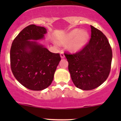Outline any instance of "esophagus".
I'll return each mask as SVG.
<instances>
[{
    "label": "esophagus",
    "mask_w": 121,
    "mask_h": 121,
    "mask_svg": "<svg viewBox=\"0 0 121 121\" xmlns=\"http://www.w3.org/2000/svg\"><path fill=\"white\" fill-rule=\"evenodd\" d=\"M60 57H61V58H62V59L65 57V55H64V53H62V52H61V53H60Z\"/></svg>",
    "instance_id": "esophagus-1"
}]
</instances>
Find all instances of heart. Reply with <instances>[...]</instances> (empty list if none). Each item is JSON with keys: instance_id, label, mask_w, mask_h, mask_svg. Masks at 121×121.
I'll return each mask as SVG.
<instances>
[{"instance_id": "b5f03b06", "label": "heart", "mask_w": 121, "mask_h": 121, "mask_svg": "<svg viewBox=\"0 0 121 121\" xmlns=\"http://www.w3.org/2000/svg\"><path fill=\"white\" fill-rule=\"evenodd\" d=\"M89 38L88 32L76 28L64 35L59 40L60 44L68 45V49L73 52L82 50L86 44Z\"/></svg>"}]
</instances>
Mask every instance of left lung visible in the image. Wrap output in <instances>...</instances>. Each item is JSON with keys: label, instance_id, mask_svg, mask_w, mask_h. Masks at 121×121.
<instances>
[{"label": "left lung", "instance_id": "obj_1", "mask_svg": "<svg viewBox=\"0 0 121 121\" xmlns=\"http://www.w3.org/2000/svg\"><path fill=\"white\" fill-rule=\"evenodd\" d=\"M91 39L79 52L65 53L73 82L83 90L95 89L106 81L111 70L112 50L106 36L91 25Z\"/></svg>", "mask_w": 121, "mask_h": 121}]
</instances>
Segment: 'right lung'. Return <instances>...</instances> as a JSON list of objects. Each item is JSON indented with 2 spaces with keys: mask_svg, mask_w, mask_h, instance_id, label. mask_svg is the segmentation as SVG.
I'll return each instance as SVG.
<instances>
[{
  "mask_svg": "<svg viewBox=\"0 0 121 121\" xmlns=\"http://www.w3.org/2000/svg\"><path fill=\"white\" fill-rule=\"evenodd\" d=\"M45 28L30 25L13 42L11 68L15 78L31 90L45 89L51 85L60 60L59 53H51L36 40L44 39Z\"/></svg>",
  "mask_w": 121,
  "mask_h": 121,
  "instance_id": "obj_1",
  "label": "right lung"
}]
</instances>
